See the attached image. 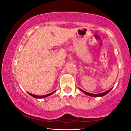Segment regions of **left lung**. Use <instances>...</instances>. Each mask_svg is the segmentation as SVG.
Returning a JSON list of instances; mask_svg holds the SVG:
<instances>
[{
  "label": "left lung",
  "mask_w": 131,
  "mask_h": 131,
  "mask_svg": "<svg viewBox=\"0 0 131 131\" xmlns=\"http://www.w3.org/2000/svg\"><path fill=\"white\" fill-rule=\"evenodd\" d=\"M80 90H81L82 92H83V93H84L85 94H86V95H89V96H93V97H99V96H103L107 95L108 93H109L110 91L111 90V89H110L107 90V91H106L105 92H104V93H99V94H93V93H88V92H86L85 91H84V90H81V89H80Z\"/></svg>",
  "instance_id": "obj_1"
}]
</instances>
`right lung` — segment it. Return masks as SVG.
I'll use <instances>...</instances> for the list:
<instances>
[{"label": "right lung", "instance_id": "right-lung-1", "mask_svg": "<svg viewBox=\"0 0 131 131\" xmlns=\"http://www.w3.org/2000/svg\"><path fill=\"white\" fill-rule=\"evenodd\" d=\"M56 92V90H55V91L53 92H51V93H49V94H48V95H42V96H38V95H34V94H32V93H29V92H28V93H29V95H30L34 97H35V98H43V97H47V96H48L51 95V94H53V93H54V92Z\"/></svg>", "mask_w": 131, "mask_h": 131}]
</instances>
